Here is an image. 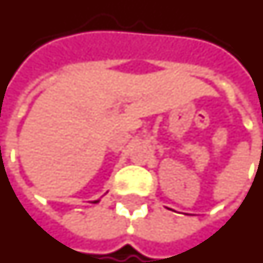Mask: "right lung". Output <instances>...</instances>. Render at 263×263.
<instances>
[{"label":"right lung","mask_w":263,"mask_h":263,"mask_svg":"<svg viewBox=\"0 0 263 263\" xmlns=\"http://www.w3.org/2000/svg\"><path fill=\"white\" fill-rule=\"evenodd\" d=\"M97 202H99V199H97V201H93L92 203H97Z\"/></svg>","instance_id":"obj_1"}]
</instances>
